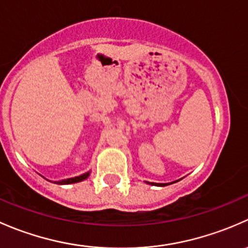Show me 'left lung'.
I'll return each instance as SVG.
<instances>
[{
	"instance_id": "1",
	"label": "left lung",
	"mask_w": 248,
	"mask_h": 248,
	"mask_svg": "<svg viewBox=\"0 0 248 248\" xmlns=\"http://www.w3.org/2000/svg\"><path fill=\"white\" fill-rule=\"evenodd\" d=\"M149 184L156 185V186H167V185H168V184H154V182H149Z\"/></svg>"
}]
</instances>
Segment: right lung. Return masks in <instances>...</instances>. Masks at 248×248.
<instances>
[{
	"instance_id": "right-lung-1",
	"label": "right lung",
	"mask_w": 248,
	"mask_h": 248,
	"mask_svg": "<svg viewBox=\"0 0 248 248\" xmlns=\"http://www.w3.org/2000/svg\"><path fill=\"white\" fill-rule=\"evenodd\" d=\"M90 175V172H86V174H82L80 176L77 177H72V179H67V180H62V181H56L57 185H69V184H76V182H80L82 180L87 179Z\"/></svg>"
}]
</instances>
